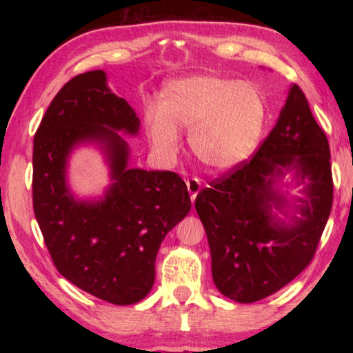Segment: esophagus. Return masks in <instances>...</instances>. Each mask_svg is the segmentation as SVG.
Returning a JSON list of instances; mask_svg holds the SVG:
<instances>
[{
  "instance_id": "esophagus-1",
  "label": "esophagus",
  "mask_w": 353,
  "mask_h": 353,
  "mask_svg": "<svg viewBox=\"0 0 353 353\" xmlns=\"http://www.w3.org/2000/svg\"><path fill=\"white\" fill-rule=\"evenodd\" d=\"M187 188L190 191L191 202H194L196 201V196H198L199 191H201V181H199V179H196V177L188 179V181H187Z\"/></svg>"
}]
</instances>
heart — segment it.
I'll return each instance as SVG.
<instances>
[{
  "label": "heart",
  "instance_id": "1",
  "mask_svg": "<svg viewBox=\"0 0 353 353\" xmlns=\"http://www.w3.org/2000/svg\"><path fill=\"white\" fill-rule=\"evenodd\" d=\"M268 103L252 82L214 74L171 79L148 107L145 123L160 157L179 152V130H187L191 152L205 168L229 171L255 152L265 132Z\"/></svg>",
  "mask_w": 353,
  "mask_h": 353
}]
</instances>
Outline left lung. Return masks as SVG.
Segmentation results:
<instances>
[{
    "label": "left lung",
    "instance_id": "obj_1",
    "mask_svg": "<svg viewBox=\"0 0 353 353\" xmlns=\"http://www.w3.org/2000/svg\"><path fill=\"white\" fill-rule=\"evenodd\" d=\"M286 172L304 185L302 199L283 190ZM332 202L327 137L292 83L276 126L254 157L196 196L221 294L250 303L296 279L313 259Z\"/></svg>",
    "mask_w": 353,
    "mask_h": 353
}]
</instances>
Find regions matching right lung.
<instances>
[{"label":"right lung","instance_id":"obj_1","mask_svg":"<svg viewBox=\"0 0 353 353\" xmlns=\"http://www.w3.org/2000/svg\"><path fill=\"white\" fill-rule=\"evenodd\" d=\"M139 130L135 110L94 70L65 83L34 137V213L51 259L77 288L113 305L148 296L160 244L191 208L176 172L130 168L129 145L118 132ZM88 144L103 152L111 185L99 199L79 200L68 185V162Z\"/></svg>","mask_w":353,"mask_h":353}]
</instances>
